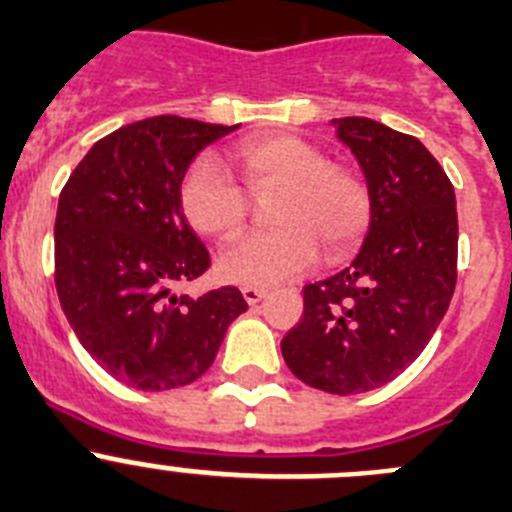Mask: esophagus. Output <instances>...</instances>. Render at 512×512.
<instances>
[{"label":"esophagus","mask_w":512,"mask_h":512,"mask_svg":"<svg viewBox=\"0 0 512 512\" xmlns=\"http://www.w3.org/2000/svg\"><path fill=\"white\" fill-rule=\"evenodd\" d=\"M242 295H245L247 303L255 305V303H260L262 298H265L267 290L265 288H257V285H245V288H242Z\"/></svg>","instance_id":"34e87169"}]
</instances>
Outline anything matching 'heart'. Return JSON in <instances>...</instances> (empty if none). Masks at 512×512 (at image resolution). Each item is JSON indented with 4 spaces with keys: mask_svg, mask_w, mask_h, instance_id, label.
<instances>
[{
    "mask_svg": "<svg viewBox=\"0 0 512 512\" xmlns=\"http://www.w3.org/2000/svg\"><path fill=\"white\" fill-rule=\"evenodd\" d=\"M250 194L278 191L270 232L250 234L222 250L217 270L229 283L275 285L308 270L323 247L328 262L358 250L374 219V194L358 171L331 164L298 136L245 138L234 151ZM214 159H199L181 181V209L197 232L234 237L250 217V197Z\"/></svg>",
    "mask_w": 512,
    "mask_h": 512,
    "instance_id": "b5f03b06",
    "label": "heart"
}]
</instances>
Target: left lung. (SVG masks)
I'll list each match as a JSON object with an SVG mask.
<instances>
[{"label":"left lung","mask_w":512,"mask_h":512,"mask_svg":"<svg viewBox=\"0 0 512 512\" xmlns=\"http://www.w3.org/2000/svg\"><path fill=\"white\" fill-rule=\"evenodd\" d=\"M364 169L374 219L356 260L303 288L283 338L288 369L313 389H379L424 351L457 283L455 186L422 141L371 118H336Z\"/></svg>","instance_id":"left-lung-1"}]
</instances>
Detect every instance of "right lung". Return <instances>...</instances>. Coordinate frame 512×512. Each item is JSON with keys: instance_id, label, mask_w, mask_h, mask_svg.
Listing matches in <instances>:
<instances>
[{"instance_id": "right-lung-1", "label": "right lung", "mask_w": 512, "mask_h": 512, "mask_svg": "<svg viewBox=\"0 0 512 512\" xmlns=\"http://www.w3.org/2000/svg\"><path fill=\"white\" fill-rule=\"evenodd\" d=\"M237 126L156 116L108 133L75 166L55 219V288L85 351L141 391L197 381L247 303L232 285L174 288L212 257L181 212L194 156Z\"/></svg>"}]
</instances>
